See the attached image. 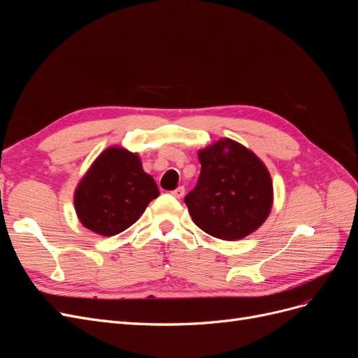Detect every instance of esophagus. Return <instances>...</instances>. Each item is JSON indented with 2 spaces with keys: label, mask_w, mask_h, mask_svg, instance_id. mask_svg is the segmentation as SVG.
Instances as JSON below:
<instances>
[{
  "label": "esophagus",
  "mask_w": 358,
  "mask_h": 358,
  "mask_svg": "<svg viewBox=\"0 0 358 358\" xmlns=\"http://www.w3.org/2000/svg\"><path fill=\"white\" fill-rule=\"evenodd\" d=\"M171 196L176 197V199L183 197V196H185V188H183V187H178L176 189L171 191Z\"/></svg>",
  "instance_id": "obj_1"
}]
</instances>
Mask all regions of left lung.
<instances>
[{"label": "left lung", "mask_w": 358, "mask_h": 358, "mask_svg": "<svg viewBox=\"0 0 358 358\" xmlns=\"http://www.w3.org/2000/svg\"><path fill=\"white\" fill-rule=\"evenodd\" d=\"M199 159L197 185L185 196L194 224L222 241H239L255 231L273 200L266 166L230 138L200 150Z\"/></svg>", "instance_id": "8db88e82"}]
</instances>
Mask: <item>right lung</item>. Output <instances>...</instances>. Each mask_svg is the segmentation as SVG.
<instances>
[{
	"label": "right lung",
	"mask_w": 358,
	"mask_h": 358,
	"mask_svg": "<svg viewBox=\"0 0 358 358\" xmlns=\"http://www.w3.org/2000/svg\"><path fill=\"white\" fill-rule=\"evenodd\" d=\"M158 194L155 180L143 171L136 154L110 148L79 183L74 206L86 229L115 236L131 227Z\"/></svg>",
	"instance_id": "1"
}]
</instances>
